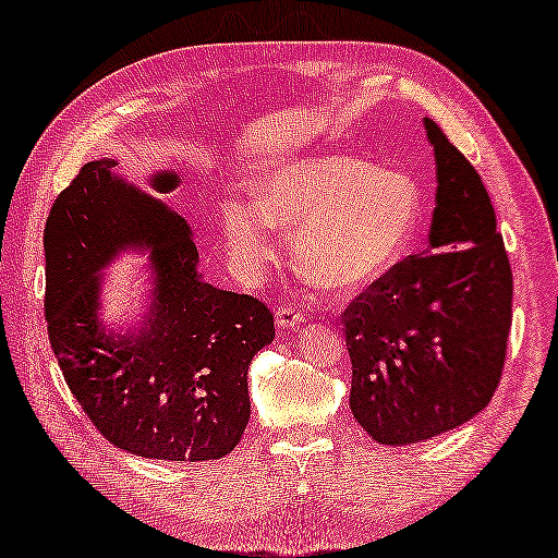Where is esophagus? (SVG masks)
<instances>
[{
	"label": "esophagus",
	"instance_id": "esophagus-1",
	"mask_svg": "<svg viewBox=\"0 0 558 558\" xmlns=\"http://www.w3.org/2000/svg\"><path fill=\"white\" fill-rule=\"evenodd\" d=\"M302 322H305V314H302L298 307H292V305H278V307H276V324H278V329L300 327Z\"/></svg>",
	"mask_w": 558,
	"mask_h": 558
}]
</instances>
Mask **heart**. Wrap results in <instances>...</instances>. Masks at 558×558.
I'll use <instances>...</instances> for the list:
<instances>
[{"instance_id": "1", "label": "heart", "mask_w": 558, "mask_h": 558, "mask_svg": "<svg viewBox=\"0 0 558 558\" xmlns=\"http://www.w3.org/2000/svg\"><path fill=\"white\" fill-rule=\"evenodd\" d=\"M420 221L417 180L343 154L288 160L263 175L258 197L227 199L221 207L227 244L241 270L258 272L272 260L276 225H300V266L337 290L388 272L408 253Z\"/></svg>"}]
</instances>
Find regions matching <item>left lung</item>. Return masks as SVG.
Segmentation results:
<instances>
[{
	"mask_svg": "<svg viewBox=\"0 0 558 558\" xmlns=\"http://www.w3.org/2000/svg\"><path fill=\"white\" fill-rule=\"evenodd\" d=\"M437 158L429 251L359 292L341 324L351 412L373 439L417 444L461 427L500 385L512 324V270L475 168L424 119Z\"/></svg>",
	"mask_w": 558,
	"mask_h": 558,
	"instance_id": "left-lung-1",
	"label": "left lung"
}]
</instances>
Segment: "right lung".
Returning a JSON list of instances; mask_svg holds the SVG:
<instances>
[{
    "label": "right lung",
    "instance_id": "add662e5",
    "mask_svg": "<svg viewBox=\"0 0 558 558\" xmlns=\"http://www.w3.org/2000/svg\"><path fill=\"white\" fill-rule=\"evenodd\" d=\"M111 168L114 160L80 168L46 219L50 347L70 392L114 447L146 459H221L244 437L248 363L276 337L272 312L202 280L187 221ZM150 182L170 192L180 180ZM131 245L155 248V312L138 340H117L96 317V270Z\"/></svg>",
    "mask_w": 558,
    "mask_h": 558
}]
</instances>
